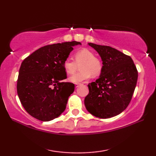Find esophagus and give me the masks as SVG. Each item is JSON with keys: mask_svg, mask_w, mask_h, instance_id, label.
<instances>
[{"mask_svg": "<svg viewBox=\"0 0 156 156\" xmlns=\"http://www.w3.org/2000/svg\"><path fill=\"white\" fill-rule=\"evenodd\" d=\"M80 84H75V87H76V88H78Z\"/></svg>", "mask_w": 156, "mask_h": 156, "instance_id": "34e87169", "label": "esophagus"}]
</instances>
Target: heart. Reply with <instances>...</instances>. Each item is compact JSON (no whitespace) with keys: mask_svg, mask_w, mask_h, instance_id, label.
Masks as SVG:
<instances>
[{"mask_svg":"<svg viewBox=\"0 0 156 156\" xmlns=\"http://www.w3.org/2000/svg\"><path fill=\"white\" fill-rule=\"evenodd\" d=\"M75 61L68 58L64 62V68L68 74H72L80 65V71L74 73L69 77V80L73 83L79 84L90 79L92 74L98 76L102 71V64L98 59L95 58L92 51L88 49H82L76 52Z\"/></svg>","mask_w":156,"mask_h":156,"instance_id":"1","label":"heart"}]
</instances>
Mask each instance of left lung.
Masks as SVG:
<instances>
[{"mask_svg":"<svg viewBox=\"0 0 156 156\" xmlns=\"http://www.w3.org/2000/svg\"><path fill=\"white\" fill-rule=\"evenodd\" d=\"M101 56L102 68L95 82L88 84L87 110L101 119L117 116L127 107L137 84L138 72L130 56L113 48L88 43Z\"/></svg>","mask_w":156,"mask_h":156,"instance_id":"left-lung-1","label":"left lung"}]
</instances>
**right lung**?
Instances as JSON below:
<instances>
[{"label":"right lung","mask_w":156,"mask_h":156,"mask_svg":"<svg viewBox=\"0 0 156 156\" xmlns=\"http://www.w3.org/2000/svg\"><path fill=\"white\" fill-rule=\"evenodd\" d=\"M78 45L81 43L73 41L45 45L23 61L16 89L23 107L32 117L49 121L65 111L74 84L61 82L67 78L64 62Z\"/></svg>","instance_id":"1"}]
</instances>
